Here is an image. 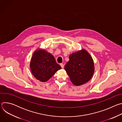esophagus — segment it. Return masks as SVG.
<instances>
[{
    "label": "esophagus",
    "mask_w": 122,
    "mask_h": 122,
    "mask_svg": "<svg viewBox=\"0 0 122 122\" xmlns=\"http://www.w3.org/2000/svg\"><path fill=\"white\" fill-rule=\"evenodd\" d=\"M60 66H61V67H62V68H64V64H60Z\"/></svg>",
    "instance_id": "esophagus-1"
}]
</instances>
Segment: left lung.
<instances>
[{
	"mask_svg": "<svg viewBox=\"0 0 122 122\" xmlns=\"http://www.w3.org/2000/svg\"><path fill=\"white\" fill-rule=\"evenodd\" d=\"M69 59L65 69L72 83L80 86L87 82L95 71L94 61L88 52L82 49L69 55Z\"/></svg>",
	"mask_w": 122,
	"mask_h": 122,
	"instance_id": "left-lung-1",
	"label": "left lung"
}]
</instances>
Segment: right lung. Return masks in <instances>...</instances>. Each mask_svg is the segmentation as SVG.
I'll use <instances>...</instances> for the list:
<instances>
[{
  "instance_id": "add662e5",
  "label": "right lung",
  "mask_w": 122,
  "mask_h": 122,
  "mask_svg": "<svg viewBox=\"0 0 122 122\" xmlns=\"http://www.w3.org/2000/svg\"><path fill=\"white\" fill-rule=\"evenodd\" d=\"M30 67L35 78L42 82L47 81L61 68L53 55L40 48L34 52Z\"/></svg>"
}]
</instances>
